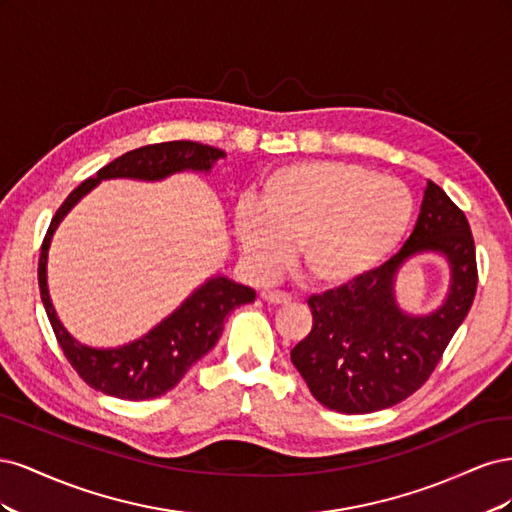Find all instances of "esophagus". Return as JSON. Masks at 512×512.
I'll return each instance as SVG.
<instances>
[{"label":"esophagus","mask_w":512,"mask_h":512,"mask_svg":"<svg viewBox=\"0 0 512 512\" xmlns=\"http://www.w3.org/2000/svg\"><path fill=\"white\" fill-rule=\"evenodd\" d=\"M260 299L265 303H271V305H286L290 303V294L288 292H282V290H262L260 292Z\"/></svg>","instance_id":"obj_1"}]
</instances>
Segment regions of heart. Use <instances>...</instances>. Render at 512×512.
I'll use <instances>...</instances> for the list:
<instances>
[{
    "instance_id": "1",
    "label": "heart",
    "mask_w": 512,
    "mask_h": 512,
    "mask_svg": "<svg viewBox=\"0 0 512 512\" xmlns=\"http://www.w3.org/2000/svg\"><path fill=\"white\" fill-rule=\"evenodd\" d=\"M414 198L404 183L352 162H303L262 179L258 207L243 203L235 235L258 273H273L299 243L305 275L344 286L374 271L406 237Z\"/></svg>"
}]
</instances>
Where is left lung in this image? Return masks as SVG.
Listing matches in <instances>:
<instances>
[{
    "mask_svg": "<svg viewBox=\"0 0 512 512\" xmlns=\"http://www.w3.org/2000/svg\"><path fill=\"white\" fill-rule=\"evenodd\" d=\"M440 253L452 271L445 303L425 317L406 315L394 277L416 253ZM478 284L472 230L463 211L427 181L421 213L401 250L350 284L307 299L314 324L290 361L322 406L342 414L391 408L421 389L466 320Z\"/></svg>",
    "mask_w": 512,
    "mask_h": 512,
    "instance_id": "obj_1",
    "label": "left lung"
}]
</instances>
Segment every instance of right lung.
I'll return each mask as SVG.
<instances>
[{"label": "right lung", "instance_id": "right-lung-1", "mask_svg": "<svg viewBox=\"0 0 512 512\" xmlns=\"http://www.w3.org/2000/svg\"><path fill=\"white\" fill-rule=\"evenodd\" d=\"M222 158H226L222 149L194 141H170L128 151L100 168L96 177H89L74 192H70L64 205L53 215L51 226L42 241L38 262L40 297L61 350L76 369V374L91 389L130 401L153 399L175 389L185 376V371L218 344L226 316L235 307L252 303L256 299V292L250 286L228 280L224 275H215L196 288L173 314L164 318L147 335L134 339L126 346L91 348L76 342L64 329L49 297L46 258H49V247L57 226L66 218L68 211L104 179L160 181L181 173V170L209 173L213 164Z\"/></svg>", "mask_w": 512, "mask_h": 512}]
</instances>
